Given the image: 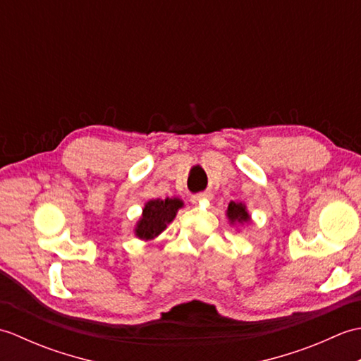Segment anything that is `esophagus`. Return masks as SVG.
Here are the masks:
<instances>
[{"instance_id": "1", "label": "esophagus", "mask_w": 361, "mask_h": 361, "mask_svg": "<svg viewBox=\"0 0 361 361\" xmlns=\"http://www.w3.org/2000/svg\"><path fill=\"white\" fill-rule=\"evenodd\" d=\"M211 197L212 195L209 192H200V194H195V195L190 197V202L198 203V202H202V200H211Z\"/></svg>"}]
</instances>
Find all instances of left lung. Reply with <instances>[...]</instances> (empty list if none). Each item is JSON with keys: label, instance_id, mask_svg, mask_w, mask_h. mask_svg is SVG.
Here are the masks:
<instances>
[{"label": "left lung", "instance_id": "left-lung-1", "mask_svg": "<svg viewBox=\"0 0 361 361\" xmlns=\"http://www.w3.org/2000/svg\"><path fill=\"white\" fill-rule=\"evenodd\" d=\"M228 217L231 221H240V224L250 220V216L247 209H245V206L242 203H234V202H231L228 206Z\"/></svg>", "mask_w": 361, "mask_h": 361}]
</instances>
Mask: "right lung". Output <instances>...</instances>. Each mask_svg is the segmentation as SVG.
Here are the masks:
<instances>
[{
  "label": "right lung",
  "instance_id": "right-lung-1",
  "mask_svg": "<svg viewBox=\"0 0 361 361\" xmlns=\"http://www.w3.org/2000/svg\"><path fill=\"white\" fill-rule=\"evenodd\" d=\"M183 206L178 198H166V200H150L142 211V217L136 226V235L140 239H153L157 237L167 224H171Z\"/></svg>",
  "mask_w": 361,
  "mask_h": 361
}]
</instances>
